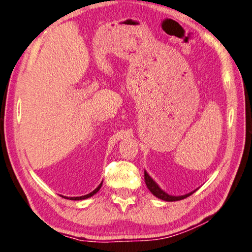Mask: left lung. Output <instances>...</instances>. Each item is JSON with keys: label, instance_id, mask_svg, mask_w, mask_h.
Listing matches in <instances>:
<instances>
[{"label": "left lung", "instance_id": "left-lung-1", "mask_svg": "<svg viewBox=\"0 0 252 252\" xmlns=\"http://www.w3.org/2000/svg\"><path fill=\"white\" fill-rule=\"evenodd\" d=\"M145 182H146V185L148 187V189H149L151 193L154 194V196L160 198V199H162V201H166V202L181 201V199H184V198L190 196L191 194L195 193V191H196L199 189V187H197V189H195L194 190H191V191H189V193L184 194V195H170V194L167 193V191L163 190L161 187L155 182V179L147 173V170H145Z\"/></svg>", "mask_w": 252, "mask_h": 252}]
</instances>
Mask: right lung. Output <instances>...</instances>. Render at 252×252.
Wrapping results in <instances>:
<instances>
[{"instance_id": "obj_1", "label": "right lung", "mask_w": 252, "mask_h": 252, "mask_svg": "<svg viewBox=\"0 0 252 252\" xmlns=\"http://www.w3.org/2000/svg\"><path fill=\"white\" fill-rule=\"evenodd\" d=\"M102 184H103V181L101 182V184H99V185L96 187V189H95L93 191H91L90 194H86V195H83V196H73V197H68V196H63V195H61L62 197H63V198H67V199H71V201H81V199H86V198H90V197H92L93 196V195H95L97 193V191L99 190V189H101L102 187Z\"/></svg>"}]
</instances>
